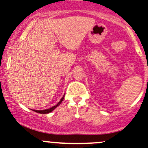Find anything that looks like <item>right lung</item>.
Returning a JSON list of instances; mask_svg holds the SVG:
<instances>
[{
  "instance_id": "obj_1",
  "label": "right lung",
  "mask_w": 148,
  "mask_h": 148,
  "mask_svg": "<svg viewBox=\"0 0 148 148\" xmlns=\"http://www.w3.org/2000/svg\"><path fill=\"white\" fill-rule=\"evenodd\" d=\"M64 96L62 98V99H61V100H60V101L57 104V105L54 106H53V107H52V108H48V109H45V110H42V111H37V110H33V111L36 112V113H42V114H45V113H50V112H52V111H53L54 109H55V108H57V107L59 105H60V104H61V103L62 102V101L64 100Z\"/></svg>"
}]
</instances>
